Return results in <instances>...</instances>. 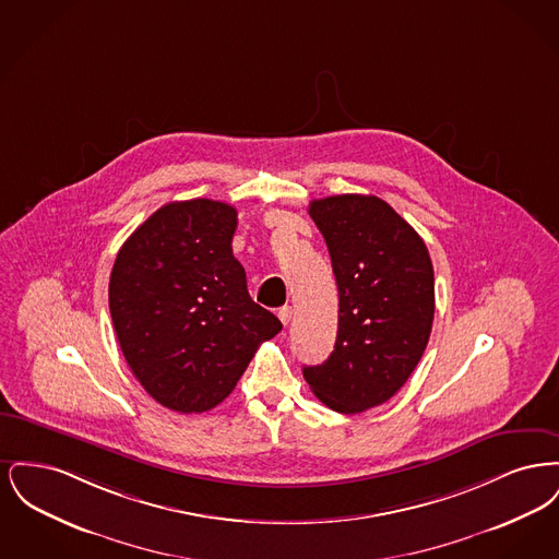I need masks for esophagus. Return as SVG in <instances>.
I'll use <instances>...</instances> for the list:
<instances>
[{"instance_id": "obj_1", "label": "esophagus", "mask_w": 559, "mask_h": 559, "mask_svg": "<svg viewBox=\"0 0 559 559\" xmlns=\"http://www.w3.org/2000/svg\"><path fill=\"white\" fill-rule=\"evenodd\" d=\"M276 314H278V319H281L283 324H289V320H292L293 317L292 306H283V308H278V312H276Z\"/></svg>"}]
</instances>
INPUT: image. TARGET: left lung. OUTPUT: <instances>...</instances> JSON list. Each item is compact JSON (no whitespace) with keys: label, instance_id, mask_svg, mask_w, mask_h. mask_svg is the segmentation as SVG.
<instances>
[{"label":"left lung","instance_id":"obj_1","mask_svg":"<svg viewBox=\"0 0 559 559\" xmlns=\"http://www.w3.org/2000/svg\"><path fill=\"white\" fill-rule=\"evenodd\" d=\"M340 292L331 356L304 367L314 396L354 415L392 399L426 352L433 322V266L426 242L385 201L337 194L310 203Z\"/></svg>","mask_w":559,"mask_h":559}]
</instances>
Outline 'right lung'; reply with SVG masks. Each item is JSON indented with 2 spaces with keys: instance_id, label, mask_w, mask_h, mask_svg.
Instances as JSON below:
<instances>
[{
  "instance_id": "1",
  "label": "right lung",
  "mask_w": 559,
  "mask_h": 559,
  "mask_svg": "<svg viewBox=\"0 0 559 559\" xmlns=\"http://www.w3.org/2000/svg\"><path fill=\"white\" fill-rule=\"evenodd\" d=\"M235 230L228 203L174 201L133 230L110 272V319L133 377L178 413L228 399L258 346L283 329L249 297Z\"/></svg>"
}]
</instances>
